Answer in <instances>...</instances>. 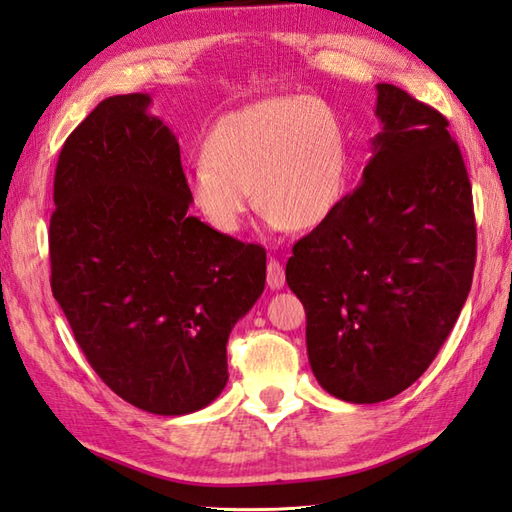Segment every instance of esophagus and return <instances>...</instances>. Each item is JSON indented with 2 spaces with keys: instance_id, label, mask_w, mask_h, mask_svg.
Returning <instances> with one entry per match:
<instances>
[{
  "instance_id": "1",
  "label": "esophagus",
  "mask_w": 512,
  "mask_h": 512,
  "mask_svg": "<svg viewBox=\"0 0 512 512\" xmlns=\"http://www.w3.org/2000/svg\"><path fill=\"white\" fill-rule=\"evenodd\" d=\"M285 285V269L276 258L267 260V287L269 289H281Z\"/></svg>"
}]
</instances>
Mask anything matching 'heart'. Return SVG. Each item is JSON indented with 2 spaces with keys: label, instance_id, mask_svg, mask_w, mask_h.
<instances>
[{
  "label": "heart",
  "instance_id": "heart-1",
  "mask_svg": "<svg viewBox=\"0 0 512 512\" xmlns=\"http://www.w3.org/2000/svg\"><path fill=\"white\" fill-rule=\"evenodd\" d=\"M350 178L343 122L314 95L269 98L225 113L205 138V158L187 171L191 205L234 236L252 207L274 229H314L341 205Z\"/></svg>",
  "mask_w": 512,
  "mask_h": 512
}]
</instances>
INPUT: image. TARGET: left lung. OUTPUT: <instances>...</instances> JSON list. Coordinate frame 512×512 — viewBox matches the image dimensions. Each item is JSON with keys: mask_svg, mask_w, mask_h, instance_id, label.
Returning a JSON list of instances; mask_svg holds the SVG:
<instances>
[{"mask_svg": "<svg viewBox=\"0 0 512 512\" xmlns=\"http://www.w3.org/2000/svg\"><path fill=\"white\" fill-rule=\"evenodd\" d=\"M374 113L383 129L361 185L285 267L316 381L350 403L397 397L428 370L477 256L472 187L448 120L394 84H376Z\"/></svg>", "mask_w": 512, "mask_h": 512, "instance_id": "8db88e82", "label": "left lung"}]
</instances>
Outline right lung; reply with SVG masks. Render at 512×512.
<instances>
[{
	"label": "right lung",
	"mask_w": 512,
	"mask_h": 512,
	"mask_svg": "<svg viewBox=\"0 0 512 512\" xmlns=\"http://www.w3.org/2000/svg\"><path fill=\"white\" fill-rule=\"evenodd\" d=\"M149 104L147 93L113 95L66 138L51 289L118 397L180 417L227 385V339L263 294L267 254L189 214L178 140Z\"/></svg>",
	"instance_id": "obj_1"
}]
</instances>
